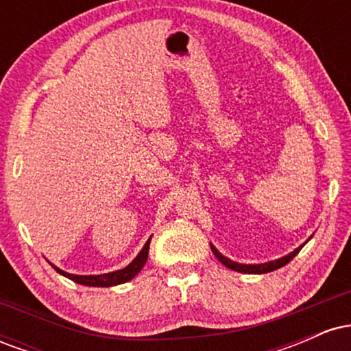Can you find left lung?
Listing matches in <instances>:
<instances>
[{"label": "left lung", "instance_id": "left-lung-1", "mask_svg": "<svg viewBox=\"0 0 351 351\" xmlns=\"http://www.w3.org/2000/svg\"><path fill=\"white\" fill-rule=\"evenodd\" d=\"M304 247V244L300 245V247H297L295 251H292L291 254H287V256L280 257V259H276V261H271V263H264V264H239V263H234V261L228 259L226 256H223L215 245L211 244V251L215 256L217 257V261H219L221 264H224L226 267L231 269V271H237V272H244V274H265V272H272L276 271V269H280L284 267L285 264H289L293 257L299 254L300 249Z\"/></svg>", "mask_w": 351, "mask_h": 351}]
</instances>
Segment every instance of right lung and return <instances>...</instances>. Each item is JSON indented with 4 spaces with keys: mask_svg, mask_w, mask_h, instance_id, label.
I'll list each match as a JSON object with an SVG mask.
<instances>
[{
    "mask_svg": "<svg viewBox=\"0 0 351 351\" xmlns=\"http://www.w3.org/2000/svg\"><path fill=\"white\" fill-rule=\"evenodd\" d=\"M150 239H152V237H150ZM150 239H148L147 244L143 245V249L138 252V256H136L135 259L127 265V267L120 269V271H114V272H108V274H100V276H75V274L64 272V271H60L59 267H56V265H52L51 263L49 264L60 274V276H64V277H67V279L77 282V284L87 285V287H112V285H119V284H123V282L132 280L136 276V274L142 271V267L148 259Z\"/></svg>",
    "mask_w": 351,
    "mask_h": 351,
    "instance_id": "add662e5",
    "label": "right lung"
}]
</instances>
